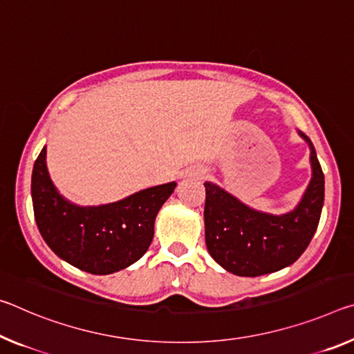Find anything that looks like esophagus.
Instances as JSON below:
<instances>
[{
    "instance_id": "esophagus-1",
    "label": "esophagus",
    "mask_w": 354,
    "mask_h": 354,
    "mask_svg": "<svg viewBox=\"0 0 354 354\" xmlns=\"http://www.w3.org/2000/svg\"><path fill=\"white\" fill-rule=\"evenodd\" d=\"M194 176L197 179H203L206 176V170L205 168H198V170L194 171Z\"/></svg>"
}]
</instances>
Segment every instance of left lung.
<instances>
[{
  "label": "left lung",
  "instance_id": "obj_1",
  "mask_svg": "<svg viewBox=\"0 0 354 354\" xmlns=\"http://www.w3.org/2000/svg\"><path fill=\"white\" fill-rule=\"evenodd\" d=\"M312 179L293 211L260 212L212 183H205V239L209 255L228 272L257 277L295 263L317 232L324 201V175L310 138Z\"/></svg>",
  "mask_w": 354,
  "mask_h": 354
}]
</instances>
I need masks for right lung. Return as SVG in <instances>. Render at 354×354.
Masks as SVG:
<instances>
[{"label":"right lung","mask_w":354,"mask_h":354,"mask_svg":"<svg viewBox=\"0 0 354 354\" xmlns=\"http://www.w3.org/2000/svg\"><path fill=\"white\" fill-rule=\"evenodd\" d=\"M46 147L32 167L31 197L39 232L56 255L82 271L111 274L136 263L154 236V221L176 183L149 187L100 206L61 197L48 176Z\"/></svg>","instance_id":"1"}]
</instances>
